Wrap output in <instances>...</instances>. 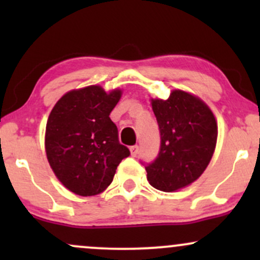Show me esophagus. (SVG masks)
Segmentation results:
<instances>
[{
	"label": "esophagus",
	"mask_w": 260,
	"mask_h": 260,
	"mask_svg": "<svg viewBox=\"0 0 260 260\" xmlns=\"http://www.w3.org/2000/svg\"><path fill=\"white\" fill-rule=\"evenodd\" d=\"M129 151H131V155H132V156H137V154H138V151H139V147L138 145H133V147L129 148Z\"/></svg>",
	"instance_id": "1"
}]
</instances>
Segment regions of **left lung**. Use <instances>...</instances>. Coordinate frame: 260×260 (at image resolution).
<instances>
[{
  "mask_svg": "<svg viewBox=\"0 0 260 260\" xmlns=\"http://www.w3.org/2000/svg\"><path fill=\"white\" fill-rule=\"evenodd\" d=\"M161 136L159 156L148 165L149 183L162 192L189 186L208 168L217 140V122L201 98L175 89L166 100L151 99Z\"/></svg>",
  "mask_w": 260,
  "mask_h": 260,
  "instance_id": "1",
  "label": "left lung"
}]
</instances>
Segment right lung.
Segmentation results:
<instances>
[{"label": "right lung", "instance_id": "add662e5", "mask_svg": "<svg viewBox=\"0 0 260 260\" xmlns=\"http://www.w3.org/2000/svg\"><path fill=\"white\" fill-rule=\"evenodd\" d=\"M122 96L88 85L67 91L47 118L45 151L53 174L74 194L96 196L110 186L122 159L129 155L118 142L110 113Z\"/></svg>", "mask_w": 260, "mask_h": 260}]
</instances>
